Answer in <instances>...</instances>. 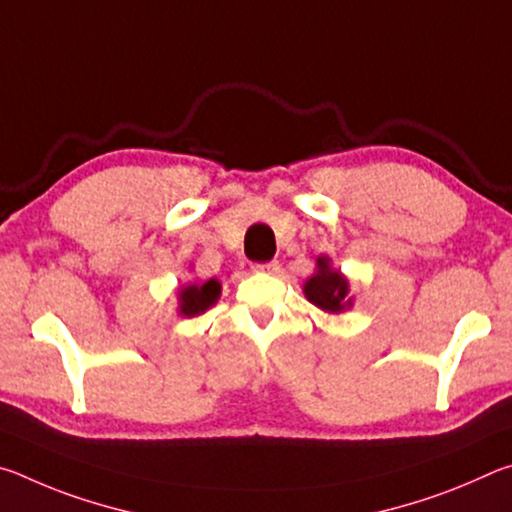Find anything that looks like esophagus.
<instances>
[{
  "mask_svg": "<svg viewBox=\"0 0 512 512\" xmlns=\"http://www.w3.org/2000/svg\"><path fill=\"white\" fill-rule=\"evenodd\" d=\"M277 262H257V264H253V271H257V273H275L277 271Z\"/></svg>",
  "mask_w": 512,
  "mask_h": 512,
  "instance_id": "esophagus-1",
  "label": "esophagus"
}]
</instances>
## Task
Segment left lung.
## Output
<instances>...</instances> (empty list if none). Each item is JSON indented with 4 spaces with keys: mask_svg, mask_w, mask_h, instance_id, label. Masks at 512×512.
<instances>
[{
    "mask_svg": "<svg viewBox=\"0 0 512 512\" xmlns=\"http://www.w3.org/2000/svg\"><path fill=\"white\" fill-rule=\"evenodd\" d=\"M305 296L311 305L329 311V314H339V311L352 305L348 300V282L339 271L329 268L327 257L318 259V273L307 280Z\"/></svg>",
    "mask_w": 512,
    "mask_h": 512,
    "instance_id": "obj_1",
    "label": "left lung"
}]
</instances>
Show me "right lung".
Instances as JSON below:
<instances>
[{
  "mask_svg": "<svg viewBox=\"0 0 512 512\" xmlns=\"http://www.w3.org/2000/svg\"><path fill=\"white\" fill-rule=\"evenodd\" d=\"M221 293V284L216 280H207L205 284H192V287L180 289V314L196 316L212 307Z\"/></svg>",
  "mask_w": 512,
  "mask_h": 512,
  "instance_id": "add662e5",
  "label": "right lung"
}]
</instances>
